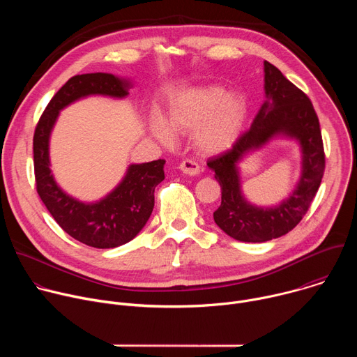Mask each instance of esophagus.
Wrapping results in <instances>:
<instances>
[{"label": "esophagus", "mask_w": 357, "mask_h": 357, "mask_svg": "<svg viewBox=\"0 0 357 357\" xmlns=\"http://www.w3.org/2000/svg\"><path fill=\"white\" fill-rule=\"evenodd\" d=\"M179 169L183 172V174H186V175H190V176H193V175H197L199 174V165L195 162V161H192V160H185V161H182L181 164H179Z\"/></svg>", "instance_id": "1"}]
</instances>
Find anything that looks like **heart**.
Returning a JSON list of instances; mask_svg holds the SVG:
<instances>
[{
	"mask_svg": "<svg viewBox=\"0 0 357 357\" xmlns=\"http://www.w3.org/2000/svg\"><path fill=\"white\" fill-rule=\"evenodd\" d=\"M247 117L248 106L241 94L229 93L218 84L193 86L174 96L167 121L154 119L151 130L165 145L175 142V132H193L195 146L213 155L226 152L238 141Z\"/></svg>",
	"mask_w": 357,
	"mask_h": 357,
	"instance_id": "b5f03b06",
	"label": "heart"
}]
</instances>
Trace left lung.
<instances>
[{"label": "left lung", "instance_id": "obj_1", "mask_svg": "<svg viewBox=\"0 0 357 357\" xmlns=\"http://www.w3.org/2000/svg\"><path fill=\"white\" fill-rule=\"evenodd\" d=\"M264 91L266 100L250 130L231 149L208 161L222 188V203L213 213L215 223L230 237L245 243H263L291 231L308 212L325 171L319 120L308 96L267 61ZM274 137L298 142L303 154L301 176L293 193L280 206L256 207L242 195L238 164Z\"/></svg>", "mask_w": 357, "mask_h": 357}]
</instances>
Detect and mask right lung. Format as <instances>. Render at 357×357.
<instances>
[{
	"instance_id": "add662e5",
	"label": "right lung",
	"mask_w": 357,
	"mask_h": 357,
	"mask_svg": "<svg viewBox=\"0 0 357 357\" xmlns=\"http://www.w3.org/2000/svg\"><path fill=\"white\" fill-rule=\"evenodd\" d=\"M132 83L112 73L70 77L49 101L33 134L36 190L56 223L73 238L96 248H113L132 240L154 209V190L165 179L164 160L131 164L121 182L103 199L82 202L68 195L50 171L49 139L61 110L89 96L124 98Z\"/></svg>"
}]
</instances>
